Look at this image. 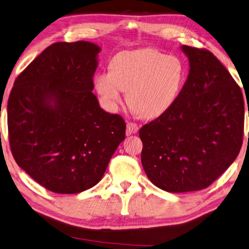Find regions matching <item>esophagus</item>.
Returning <instances> with one entry per match:
<instances>
[{
    "mask_svg": "<svg viewBox=\"0 0 249 249\" xmlns=\"http://www.w3.org/2000/svg\"><path fill=\"white\" fill-rule=\"evenodd\" d=\"M138 130H139V127L136 123H130V122H128L127 125H126V135L127 136L136 134Z\"/></svg>",
    "mask_w": 249,
    "mask_h": 249,
    "instance_id": "obj_1",
    "label": "esophagus"
}]
</instances>
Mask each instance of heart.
Returning <instances> with one entry per match:
<instances>
[{"instance_id": "heart-1", "label": "heart", "mask_w": 249, "mask_h": 249, "mask_svg": "<svg viewBox=\"0 0 249 249\" xmlns=\"http://www.w3.org/2000/svg\"><path fill=\"white\" fill-rule=\"evenodd\" d=\"M187 66L179 56L154 48L121 52L113 57L110 70L95 77V89L109 111L119 109L126 99L144 119L163 115L176 104L187 79Z\"/></svg>"}]
</instances>
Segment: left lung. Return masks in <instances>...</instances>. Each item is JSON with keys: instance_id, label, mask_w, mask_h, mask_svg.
Returning a JSON list of instances; mask_svg holds the SVG:
<instances>
[{"instance_id": "8db88e82", "label": "left lung", "mask_w": 249, "mask_h": 249, "mask_svg": "<svg viewBox=\"0 0 249 249\" xmlns=\"http://www.w3.org/2000/svg\"><path fill=\"white\" fill-rule=\"evenodd\" d=\"M189 74L172 108L139 130L141 163L150 181L167 192L207 188L240 153L244 98L222 63L187 45Z\"/></svg>"}]
</instances>
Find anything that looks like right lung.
Segmentation results:
<instances>
[{
  "instance_id": "add662e5",
  "label": "right lung",
  "mask_w": 249,
  "mask_h": 249,
  "mask_svg": "<svg viewBox=\"0 0 249 249\" xmlns=\"http://www.w3.org/2000/svg\"><path fill=\"white\" fill-rule=\"evenodd\" d=\"M101 48L87 41L44 50L14 83L7 104L13 157L45 189L74 194L98 183L126 124L92 94Z\"/></svg>"
}]
</instances>
